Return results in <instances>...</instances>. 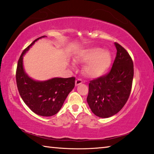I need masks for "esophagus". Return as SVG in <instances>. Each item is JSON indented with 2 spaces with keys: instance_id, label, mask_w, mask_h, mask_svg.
Listing matches in <instances>:
<instances>
[{
  "instance_id": "34e87169",
  "label": "esophagus",
  "mask_w": 154,
  "mask_h": 154,
  "mask_svg": "<svg viewBox=\"0 0 154 154\" xmlns=\"http://www.w3.org/2000/svg\"><path fill=\"white\" fill-rule=\"evenodd\" d=\"M82 80L80 79H77L76 80H75V85H79L80 84H82Z\"/></svg>"
}]
</instances>
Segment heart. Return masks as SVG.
<instances>
[{"mask_svg": "<svg viewBox=\"0 0 154 154\" xmlns=\"http://www.w3.org/2000/svg\"><path fill=\"white\" fill-rule=\"evenodd\" d=\"M79 59L84 63H88L85 67V72L90 77L100 75L111 65L112 56L107 51L101 48H91L80 54Z\"/></svg>", "mask_w": 154, "mask_h": 154, "instance_id": "1", "label": "heart"}]
</instances>
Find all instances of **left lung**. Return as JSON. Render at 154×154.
<instances>
[{
	"mask_svg": "<svg viewBox=\"0 0 154 154\" xmlns=\"http://www.w3.org/2000/svg\"><path fill=\"white\" fill-rule=\"evenodd\" d=\"M117 52L107 74L89 81L87 103L97 116L109 118L121 110L131 91L134 63L124 47L115 42Z\"/></svg>",
	"mask_w": 154,
	"mask_h": 154,
	"instance_id": "8db88e82",
	"label": "left lung"
}]
</instances>
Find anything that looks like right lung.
Returning a JSON list of instances; mask_svg holds the SVG:
<instances>
[{"instance_id":"1","label":"right lung","mask_w":154,"mask_h":154,"mask_svg":"<svg viewBox=\"0 0 154 154\" xmlns=\"http://www.w3.org/2000/svg\"><path fill=\"white\" fill-rule=\"evenodd\" d=\"M42 37L45 36L33 41L20 55L16 68V85L23 100L33 112L42 116H51L59 112L68 94L74 89L75 77L36 81L26 74L23 65V55Z\"/></svg>"}]
</instances>
